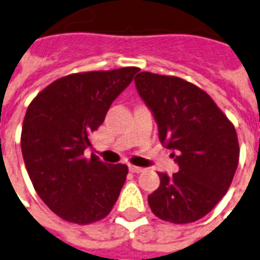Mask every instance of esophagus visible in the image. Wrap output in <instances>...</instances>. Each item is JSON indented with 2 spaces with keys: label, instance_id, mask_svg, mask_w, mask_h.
I'll use <instances>...</instances> for the list:
<instances>
[{
  "label": "esophagus",
  "instance_id": "34e87169",
  "mask_svg": "<svg viewBox=\"0 0 260 260\" xmlns=\"http://www.w3.org/2000/svg\"><path fill=\"white\" fill-rule=\"evenodd\" d=\"M129 171L134 172V174H141V172H144L145 169L141 167H135V165H129Z\"/></svg>",
  "mask_w": 260,
  "mask_h": 260
}]
</instances>
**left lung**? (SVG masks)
Here are the masks:
<instances>
[{"mask_svg": "<svg viewBox=\"0 0 260 260\" xmlns=\"http://www.w3.org/2000/svg\"><path fill=\"white\" fill-rule=\"evenodd\" d=\"M139 96L158 123L159 141L172 149L179 171L158 172L160 185L148 197L162 220L190 223L204 218L229 189L239 162L232 122L197 85L178 77L139 72Z\"/></svg>", "mask_w": 260, "mask_h": 260, "instance_id": "8db88e82", "label": "left lung"}]
</instances>
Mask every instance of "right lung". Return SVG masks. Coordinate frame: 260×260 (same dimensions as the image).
Here are the masks:
<instances>
[{
    "label": "right lung",
    "instance_id": "right-lung-1",
    "mask_svg": "<svg viewBox=\"0 0 260 260\" xmlns=\"http://www.w3.org/2000/svg\"><path fill=\"white\" fill-rule=\"evenodd\" d=\"M135 67L72 74L42 89L26 109L21 149L38 197L59 218L88 225L111 212L128 167L86 159L91 134L104 122Z\"/></svg>",
    "mask_w": 260,
    "mask_h": 260
}]
</instances>
